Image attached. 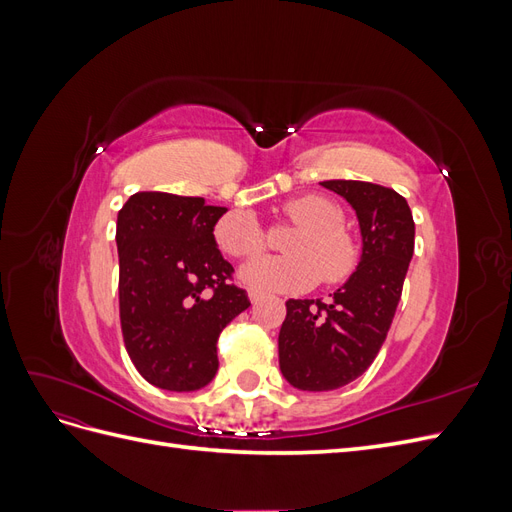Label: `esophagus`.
Instances as JSON below:
<instances>
[{
    "label": "esophagus",
    "instance_id": "esophagus-1",
    "mask_svg": "<svg viewBox=\"0 0 512 512\" xmlns=\"http://www.w3.org/2000/svg\"><path fill=\"white\" fill-rule=\"evenodd\" d=\"M247 294H250V301L252 303H258V301H262V297H265V292L254 290V288H250V292H247Z\"/></svg>",
    "mask_w": 512,
    "mask_h": 512
}]
</instances>
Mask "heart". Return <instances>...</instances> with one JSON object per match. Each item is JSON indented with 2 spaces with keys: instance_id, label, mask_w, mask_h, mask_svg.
Segmentation results:
<instances>
[{
  "instance_id": "heart-1",
  "label": "heart",
  "mask_w": 512,
  "mask_h": 512,
  "mask_svg": "<svg viewBox=\"0 0 512 512\" xmlns=\"http://www.w3.org/2000/svg\"><path fill=\"white\" fill-rule=\"evenodd\" d=\"M282 215L299 228L288 237V256L260 258L243 269V280L260 290L303 292L314 288L320 277L339 284L354 273L359 252L344 228V213L333 200L305 194L290 198ZM215 243L232 258L247 260L265 252V228L250 211H230L213 228Z\"/></svg>"
}]
</instances>
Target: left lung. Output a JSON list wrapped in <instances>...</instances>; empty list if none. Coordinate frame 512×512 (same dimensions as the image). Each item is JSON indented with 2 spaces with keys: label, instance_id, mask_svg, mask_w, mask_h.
<instances>
[{
  "label": "left lung",
  "instance_id": "8db88e82",
  "mask_svg": "<svg viewBox=\"0 0 512 512\" xmlns=\"http://www.w3.org/2000/svg\"><path fill=\"white\" fill-rule=\"evenodd\" d=\"M320 185L356 211L363 256L331 301H286L280 369L301 391H333L365 374L391 329L414 254V220L404 196L369 181Z\"/></svg>",
  "mask_w": 512,
  "mask_h": 512
}]
</instances>
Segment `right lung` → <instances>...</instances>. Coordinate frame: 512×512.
<instances>
[{"label":"right lung","instance_id":"add662e5","mask_svg":"<svg viewBox=\"0 0 512 512\" xmlns=\"http://www.w3.org/2000/svg\"><path fill=\"white\" fill-rule=\"evenodd\" d=\"M224 207L205 198L136 192L117 215L123 344L149 384L196 391L218 371V337L250 307L215 247Z\"/></svg>","mask_w":512,"mask_h":512}]
</instances>
